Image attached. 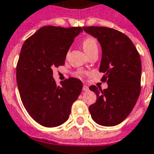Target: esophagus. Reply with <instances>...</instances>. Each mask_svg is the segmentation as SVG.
Here are the masks:
<instances>
[{"label":"esophagus","instance_id":"34e87169","mask_svg":"<svg viewBox=\"0 0 154 154\" xmlns=\"http://www.w3.org/2000/svg\"><path fill=\"white\" fill-rule=\"evenodd\" d=\"M83 90L84 91H88V90H89V88H88V85H86V84H84L83 87Z\"/></svg>","mask_w":154,"mask_h":154}]
</instances>
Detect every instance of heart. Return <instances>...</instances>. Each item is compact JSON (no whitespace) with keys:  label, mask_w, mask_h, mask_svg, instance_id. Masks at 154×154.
Listing matches in <instances>:
<instances>
[{"label":"heart","mask_w":154,"mask_h":154,"mask_svg":"<svg viewBox=\"0 0 154 154\" xmlns=\"http://www.w3.org/2000/svg\"><path fill=\"white\" fill-rule=\"evenodd\" d=\"M82 46L87 55L91 53L92 51L98 50V45H97L96 40L92 37H88L84 39L82 42Z\"/></svg>","instance_id":"b5f03b06"}]
</instances>
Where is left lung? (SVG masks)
<instances>
[{
	"mask_svg": "<svg viewBox=\"0 0 154 154\" xmlns=\"http://www.w3.org/2000/svg\"><path fill=\"white\" fill-rule=\"evenodd\" d=\"M97 38L102 48L100 72L108 88L96 86L89 89L96 95V103L89 107L91 118L103 126H115L126 119L140 96L141 61L137 48L125 34L100 26L83 27Z\"/></svg>",
	"mask_w": 154,
	"mask_h": 154,
	"instance_id": "1",
	"label": "left lung"
}]
</instances>
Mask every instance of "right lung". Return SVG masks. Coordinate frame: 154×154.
<instances>
[{"mask_svg":"<svg viewBox=\"0 0 154 154\" xmlns=\"http://www.w3.org/2000/svg\"><path fill=\"white\" fill-rule=\"evenodd\" d=\"M81 27H42L24 42L17 64V83L24 107L36 122L53 128L68 120L71 106L83 88L79 79L56 84L53 67L65 63Z\"/></svg>","mask_w":154,"mask_h":154,"instance_id":"right-lung-1","label":"right lung"}]
</instances>
